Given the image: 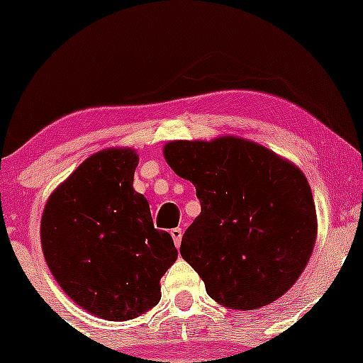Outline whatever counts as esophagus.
Segmentation results:
<instances>
[{
  "label": "esophagus",
  "instance_id": "34e87169",
  "mask_svg": "<svg viewBox=\"0 0 363 363\" xmlns=\"http://www.w3.org/2000/svg\"><path fill=\"white\" fill-rule=\"evenodd\" d=\"M170 235L172 239H174V244L175 246H181V240H182V230L181 228H172L170 230Z\"/></svg>",
  "mask_w": 363,
  "mask_h": 363
}]
</instances>
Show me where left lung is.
<instances>
[{
    "label": "left lung",
    "instance_id": "left-lung-1",
    "mask_svg": "<svg viewBox=\"0 0 363 363\" xmlns=\"http://www.w3.org/2000/svg\"><path fill=\"white\" fill-rule=\"evenodd\" d=\"M179 177L193 182L199 218L181 255L211 298L251 311L286 294L306 269L318 221L306 175L291 161L239 137L174 140L163 147Z\"/></svg>",
    "mask_w": 363,
    "mask_h": 363
}]
</instances>
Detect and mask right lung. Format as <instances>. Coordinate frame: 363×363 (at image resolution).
I'll return each instance as SVG.
<instances>
[{
    "label": "right lung",
    "instance_id": "obj_1",
    "mask_svg": "<svg viewBox=\"0 0 363 363\" xmlns=\"http://www.w3.org/2000/svg\"><path fill=\"white\" fill-rule=\"evenodd\" d=\"M138 155L112 147L89 156L54 189L40 223L45 262L63 291L108 321L140 316L160 302V279L177 259L133 189Z\"/></svg>",
    "mask_w": 363,
    "mask_h": 363
}]
</instances>
